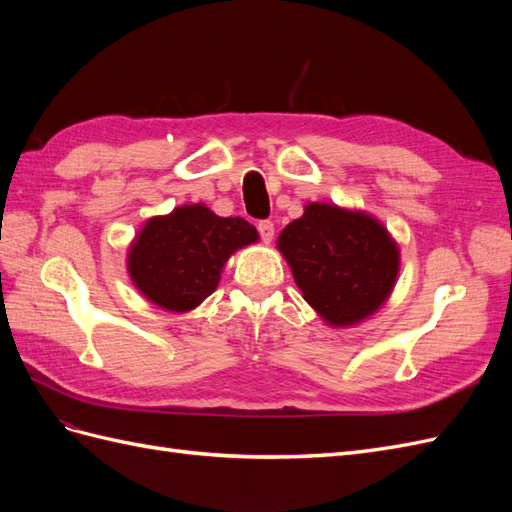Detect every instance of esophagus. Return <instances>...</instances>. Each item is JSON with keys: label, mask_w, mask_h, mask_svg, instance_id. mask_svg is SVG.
I'll return each mask as SVG.
<instances>
[{"label": "esophagus", "mask_w": 512, "mask_h": 512, "mask_svg": "<svg viewBox=\"0 0 512 512\" xmlns=\"http://www.w3.org/2000/svg\"><path fill=\"white\" fill-rule=\"evenodd\" d=\"M258 232H260L262 241H265V243H271V241H273V235H275L273 222H269V220H262V222H258Z\"/></svg>", "instance_id": "obj_1"}]
</instances>
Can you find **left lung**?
Instances as JSON below:
<instances>
[{
    "label": "left lung",
    "mask_w": 512,
    "mask_h": 512,
    "mask_svg": "<svg viewBox=\"0 0 512 512\" xmlns=\"http://www.w3.org/2000/svg\"><path fill=\"white\" fill-rule=\"evenodd\" d=\"M277 250L303 299L335 329L374 316L397 284V241L361 209L307 203L277 237Z\"/></svg>",
    "instance_id": "left-lung-1"
}]
</instances>
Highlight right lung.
Instances as JSON below:
<instances>
[{"instance_id": "right-lung-1", "label": "right lung", "mask_w": 512, "mask_h": 512, "mask_svg": "<svg viewBox=\"0 0 512 512\" xmlns=\"http://www.w3.org/2000/svg\"><path fill=\"white\" fill-rule=\"evenodd\" d=\"M258 241L243 218H220L203 203L153 215L128 247L136 290L166 312L185 314L218 288L228 258Z\"/></svg>"}]
</instances>
